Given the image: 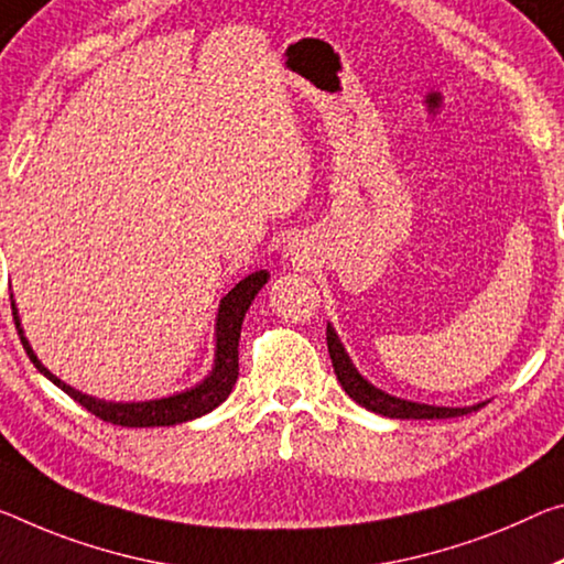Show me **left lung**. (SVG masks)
<instances>
[{
  "label": "left lung",
  "instance_id": "1",
  "mask_svg": "<svg viewBox=\"0 0 564 564\" xmlns=\"http://www.w3.org/2000/svg\"><path fill=\"white\" fill-rule=\"evenodd\" d=\"M326 341H328L330 364H334L336 379L341 381L344 391L356 401V404L373 411V414H381L389 419H452V416L471 414V411H477L487 404V401H481V404H475V406H434V404H422V401L391 397L379 387H373L369 379L361 377L359 369H356L351 361V356L346 354L336 328L330 324L326 326Z\"/></svg>",
  "mask_w": 564,
  "mask_h": 564
}]
</instances>
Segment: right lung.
<instances>
[{
  "label": "right lung",
  "mask_w": 564,
  "mask_h": 564,
  "mask_svg": "<svg viewBox=\"0 0 564 564\" xmlns=\"http://www.w3.org/2000/svg\"><path fill=\"white\" fill-rule=\"evenodd\" d=\"M268 279H271L268 271L250 273L220 299L218 314H216V359H213L210 373L200 383H195V387L175 391V394L163 397V399L105 401V399L83 394L79 389L69 387V383L55 377V373H52L47 366L37 359V354L32 351V346L24 336V328H22L20 314H17L14 301H12V314L30 361L37 366V371L44 373V377L55 383V387L65 391L67 397H73L77 404H83L87 411H93V414L100 416L102 422H110L118 426H173V424L193 422V419L208 414V411L223 404L230 391H234L238 381L240 326H243V318H246V311L250 308V303H253L258 291L263 289Z\"/></svg>",
  "instance_id": "1"
}]
</instances>
